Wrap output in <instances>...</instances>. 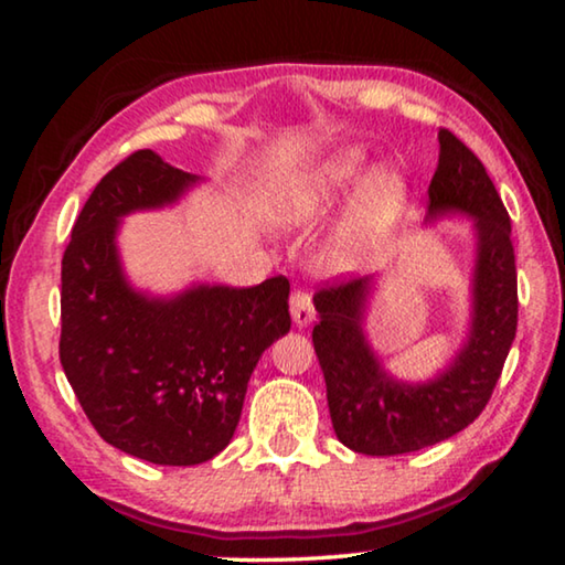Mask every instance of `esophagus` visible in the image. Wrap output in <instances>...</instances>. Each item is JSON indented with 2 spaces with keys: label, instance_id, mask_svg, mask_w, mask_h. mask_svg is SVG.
<instances>
[{
  "label": "esophagus",
  "instance_id": "1",
  "mask_svg": "<svg viewBox=\"0 0 565 565\" xmlns=\"http://www.w3.org/2000/svg\"><path fill=\"white\" fill-rule=\"evenodd\" d=\"M290 313H292V321H296L298 327H308V323H311L313 316H316L311 292H308V290H292L290 292Z\"/></svg>",
  "mask_w": 565,
  "mask_h": 565
}]
</instances>
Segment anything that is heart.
I'll return each instance as SVG.
<instances>
[{"label":"heart","mask_w":565,"mask_h":565,"mask_svg":"<svg viewBox=\"0 0 565 565\" xmlns=\"http://www.w3.org/2000/svg\"><path fill=\"white\" fill-rule=\"evenodd\" d=\"M367 157L360 149H347L311 172L290 180L277 195V215L290 226H308L334 211L350 190L362 180ZM406 180L393 169H377L360 184L334 242L331 259L350 267L375 257L391 236L396 234L401 215L406 211Z\"/></svg>","instance_id":"heart-1"}]
</instances>
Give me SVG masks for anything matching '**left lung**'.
Here are the masks:
<instances>
[{
	"instance_id": "8db88e82",
	"label": "left lung",
	"mask_w": 565,
	"mask_h": 565,
	"mask_svg": "<svg viewBox=\"0 0 565 565\" xmlns=\"http://www.w3.org/2000/svg\"><path fill=\"white\" fill-rule=\"evenodd\" d=\"M462 211L478 231L473 329L460 358L437 381H391L362 337L370 277H334L316 290L313 350L327 381L339 443L362 455H404L437 445L473 424L489 404L516 334L512 223L481 159L439 128V161L429 182V215Z\"/></svg>"
}]
</instances>
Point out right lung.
I'll return each instance as SVG.
<instances>
[{
    "mask_svg": "<svg viewBox=\"0 0 565 565\" xmlns=\"http://www.w3.org/2000/svg\"><path fill=\"white\" fill-rule=\"evenodd\" d=\"M195 177L149 149L107 172L61 259L58 358L97 435L157 466H198L234 437L262 352L290 331L288 277L138 296L115 254L118 218L159 207Z\"/></svg>",
    "mask_w": 565,
    "mask_h": 565,
    "instance_id": "add662e5",
    "label": "right lung"
}]
</instances>
